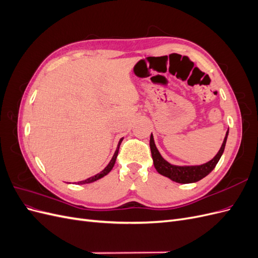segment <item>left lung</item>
<instances>
[{
    "instance_id": "left-lung-1",
    "label": "left lung",
    "mask_w": 258,
    "mask_h": 258,
    "mask_svg": "<svg viewBox=\"0 0 258 258\" xmlns=\"http://www.w3.org/2000/svg\"><path fill=\"white\" fill-rule=\"evenodd\" d=\"M227 137H228V131L226 132L224 142L220 148V151H218V153L215 155V157L212 160H210L200 166H174V165H171V163H169L167 160L162 158V156L160 155L157 147L155 145L154 137L153 135H151L150 146H151V152H152V157H153L155 169L157 170V172L160 173L161 175L167 176L176 183L188 184V183L198 182L201 178L206 177L217 165L218 160L221 159L222 155L224 153L226 141H227Z\"/></svg>"
}]
</instances>
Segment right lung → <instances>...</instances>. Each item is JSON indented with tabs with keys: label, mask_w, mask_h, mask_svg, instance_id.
<instances>
[{
	"label": "right lung",
	"mask_w": 258,
	"mask_h": 258,
	"mask_svg": "<svg viewBox=\"0 0 258 258\" xmlns=\"http://www.w3.org/2000/svg\"><path fill=\"white\" fill-rule=\"evenodd\" d=\"M121 142H122V139L119 140L118 145H117L115 154H114V156L112 157L111 161L108 162V165H107L102 171H101L100 173H98V174H96V175H93V176H91V177H89V178H87V179H85V181H81V182H79V184H89V183H92V182L97 181V179H99V178H101V177H103V176L106 175L107 173H110V171L113 169V167H114V165H115L117 155H118V151H119V145H120Z\"/></svg>",
	"instance_id": "obj_1"
}]
</instances>
